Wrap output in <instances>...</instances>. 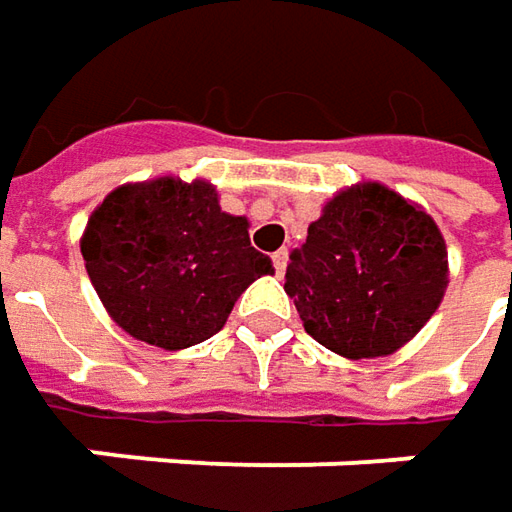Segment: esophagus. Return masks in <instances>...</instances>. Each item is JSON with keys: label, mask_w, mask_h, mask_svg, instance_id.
<instances>
[{"label": "esophagus", "mask_w": 512, "mask_h": 512, "mask_svg": "<svg viewBox=\"0 0 512 512\" xmlns=\"http://www.w3.org/2000/svg\"><path fill=\"white\" fill-rule=\"evenodd\" d=\"M273 267H276V273H279V276L285 273V267H287V250H285V247L273 253Z\"/></svg>", "instance_id": "34e87169"}]
</instances>
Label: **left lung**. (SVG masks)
I'll list each match as a JSON object with an SVG mask.
<instances>
[{
	"instance_id": "left-lung-1",
	"label": "left lung",
	"mask_w": 512,
	"mask_h": 512,
	"mask_svg": "<svg viewBox=\"0 0 512 512\" xmlns=\"http://www.w3.org/2000/svg\"><path fill=\"white\" fill-rule=\"evenodd\" d=\"M444 290L439 225L379 182L336 193L285 273L307 333L344 359L396 353L427 325Z\"/></svg>"
}]
</instances>
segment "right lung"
Instances as JSON below:
<instances>
[{
    "instance_id": "right-lung-1",
    "label": "right lung",
    "mask_w": 512,
    "mask_h": 512,
    "mask_svg": "<svg viewBox=\"0 0 512 512\" xmlns=\"http://www.w3.org/2000/svg\"><path fill=\"white\" fill-rule=\"evenodd\" d=\"M88 276L110 319L139 342L185 350L225 327L273 262L250 247L245 216L205 179L159 176L116 187L82 233Z\"/></svg>"
}]
</instances>
